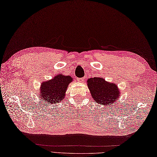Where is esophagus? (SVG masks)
<instances>
[{"label": "esophagus", "instance_id": "obj_1", "mask_svg": "<svg viewBox=\"0 0 157 157\" xmlns=\"http://www.w3.org/2000/svg\"><path fill=\"white\" fill-rule=\"evenodd\" d=\"M77 80H78V81L80 82H83L85 81V78H78Z\"/></svg>", "mask_w": 157, "mask_h": 157}]
</instances>
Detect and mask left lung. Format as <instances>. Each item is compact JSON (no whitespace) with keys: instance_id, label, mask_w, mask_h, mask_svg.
<instances>
[{"instance_id":"left-lung-1","label":"left lung","mask_w":157,"mask_h":157,"mask_svg":"<svg viewBox=\"0 0 157 157\" xmlns=\"http://www.w3.org/2000/svg\"><path fill=\"white\" fill-rule=\"evenodd\" d=\"M91 96L98 104L110 105L116 104L121 96L117 84L105 81L104 78H89L87 81Z\"/></svg>"}]
</instances>
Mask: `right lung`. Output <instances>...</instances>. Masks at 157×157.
<instances>
[{
  "instance_id": "1",
  "label": "right lung",
  "mask_w": 157,
  "mask_h": 157,
  "mask_svg": "<svg viewBox=\"0 0 157 157\" xmlns=\"http://www.w3.org/2000/svg\"><path fill=\"white\" fill-rule=\"evenodd\" d=\"M73 81L70 76L58 74L51 80L43 81L40 86L38 95L40 101L45 105H54L66 98L69 84Z\"/></svg>"
}]
</instances>
